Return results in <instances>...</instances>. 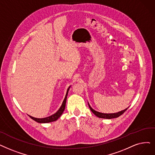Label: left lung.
Returning a JSON list of instances; mask_svg holds the SVG:
<instances>
[{
  "mask_svg": "<svg viewBox=\"0 0 155 155\" xmlns=\"http://www.w3.org/2000/svg\"><path fill=\"white\" fill-rule=\"evenodd\" d=\"M89 108L91 110V111L96 116H97L99 118H106V119H111V118H117L118 117H120V115H122V114L128 109L126 108L125 110H123V111H121L120 112L116 113H109V114H107V113H99L98 111H96L94 110H93L92 107H91V106L89 104Z\"/></svg>",
  "mask_w": 155,
  "mask_h": 155,
  "instance_id": "obj_1",
  "label": "left lung"
}]
</instances>
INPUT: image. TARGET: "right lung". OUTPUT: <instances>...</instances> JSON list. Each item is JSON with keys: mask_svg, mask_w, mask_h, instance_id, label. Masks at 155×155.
<instances>
[{"mask_svg": "<svg viewBox=\"0 0 155 155\" xmlns=\"http://www.w3.org/2000/svg\"><path fill=\"white\" fill-rule=\"evenodd\" d=\"M70 87L67 90V92L66 94V96L64 97V99L63 102V104L61 105V106L60 107V108L59 109V110L56 113L54 114V115L49 117H46V118H34L33 117H31L30 115H28L31 119H33V120H35V122H38V123H49V122H54V121L57 120L60 116L62 115V113H63L64 109H65V106H66V98H67V96H68V92L69 91Z\"/></svg>", "mask_w": 155, "mask_h": 155, "instance_id": "add662e5", "label": "right lung"}]
</instances>
